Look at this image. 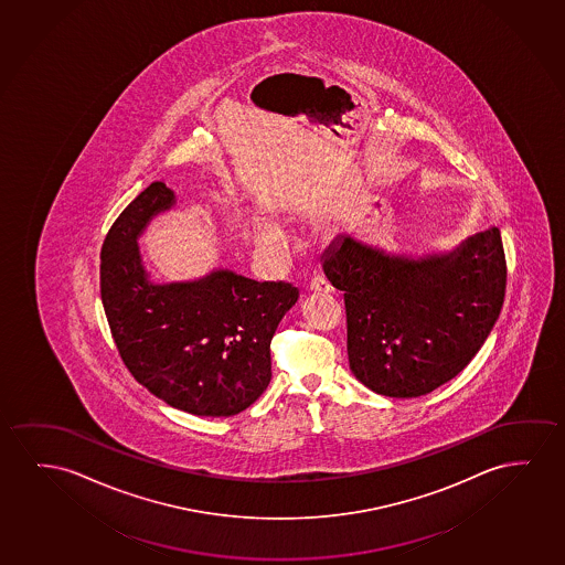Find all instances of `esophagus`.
Here are the masks:
<instances>
[{
	"mask_svg": "<svg viewBox=\"0 0 565 565\" xmlns=\"http://www.w3.org/2000/svg\"><path fill=\"white\" fill-rule=\"evenodd\" d=\"M311 292H318V295H329L333 292V287L327 282L323 277H313L310 282Z\"/></svg>",
	"mask_w": 565,
	"mask_h": 565,
	"instance_id": "34e87169",
	"label": "esophagus"
}]
</instances>
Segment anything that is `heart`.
Returning a JSON list of instances; mask_svg holds the SVG:
<instances>
[{
    "label": "heart",
    "mask_w": 565,
    "mask_h": 565,
    "mask_svg": "<svg viewBox=\"0 0 565 565\" xmlns=\"http://www.w3.org/2000/svg\"><path fill=\"white\" fill-rule=\"evenodd\" d=\"M257 239L269 247H280L287 242V236L280 226L273 223L257 224Z\"/></svg>",
    "instance_id": "obj_1"
}]
</instances>
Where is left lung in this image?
<instances>
[{
  "instance_id": "1",
  "label": "left lung",
  "mask_w": 565,
  "mask_h": 565,
  "mask_svg": "<svg viewBox=\"0 0 565 565\" xmlns=\"http://www.w3.org/2000/svg\"><path fill=\"white\" fill-rule=\"evenodd\" d=\"M323 270L344 295L352 374L398 398L426 395L469 364L500 318L508 282L498 228L416 262L339 236Z\"/></svg>"
}]
</instances>
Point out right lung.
<instances>
[{
	"label": "right lung",
	"mask_w": 565,
	"mask_h": 565,
	"mask_svg": "<svg viewBox=\"0 0 565 565\" xmlns=\"http://www.w3.org/2000/svg\"><path fill=\"white\" fill-rule=\"evenodd\" d=\"M172 203L167 183L152 182L111 224L100 249L104 313L129 374L152 395L198 416H232L267 390L270 341L298 288L231 270L151 285L137 236Z\"/></svg>",
	"instance_id": "1"
}]
</instances>
